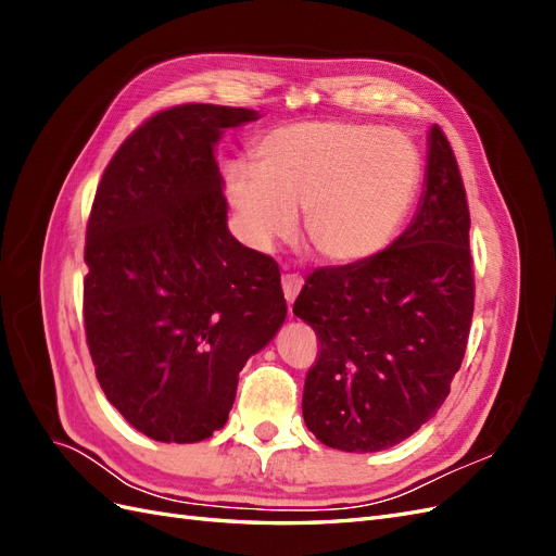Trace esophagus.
I'll return each mask as SVG.
<instances>
[{
	"label": "esophagus",
	"instance_id": "obj_1",
	"mask_svg": "<svg viewBox=\"0 0 556 556\" xmlns=\"http://www.w3.org/2000/svg\"><path fill=\"white\" fill-rule=\"evenodd\" d=\"M301 288H304V278H301L299 274H285L282 276V292H285V299H288V304H292L296 294L301 292Z\"/></svg>",
	"mask_w": 556,
	"mask_h": 556
}]
</instances>
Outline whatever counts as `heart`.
I'll return each mask as SVG.
<instances>
[{"mask_svg":"<svg viewBox=\"0 0 556 556\" xmlns=\"http://www.w3.org/2000/svg\"><path fill=\"white\" fill-rule=\"evenodd\" d=\"M257 169L231 164L225 194L241 239L268 250L290 239L304 211V239L329 266H357L392 245L422 180L417 146L396 129L308 121L268 131Z\"/></svg>","mask_w":556,"mask_h":556,"instance_id":"heart-1","label":"heart"}]
</instances>
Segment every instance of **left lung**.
Segmentation results:
<instances>
[{"instance_id":"1","label":"left lung","mask_w":556,"mask_h":556,"mask_svg":"<svg viewBox=\"0 0 556 556\" xmlns=\"http://www.w3.org/2000/svg\"><path fill=\"white\" fill-rule=\"evenodd\" d=\"M427 146L408 229L364 264L317 268L294 301L319 341L301 408L315 439L336 450L406 441L443 406L464 359L476 294L468 204L435 125Z\"/></svg>"}]
</instances>
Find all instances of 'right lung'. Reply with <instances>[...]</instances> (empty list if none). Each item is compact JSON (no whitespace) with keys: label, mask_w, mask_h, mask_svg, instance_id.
<instances>
[{"label":"right lung","mask_w":556,"mask_h":556,"mask_svg":"<svg viewBox=\"0 0 556 556\" xmlns=\"http://www.w3.org/2000/svg\"><path fill=\"white\" fill-rule=\"evenodd\" d=\"M257 111L182 104L117 148L88 223L83 313L94 374L160 443L223 429L245 362L288 317L278 264L229 233L215 146Z\"/></svg>","instance_id":"add662e5"}]
</instances>
